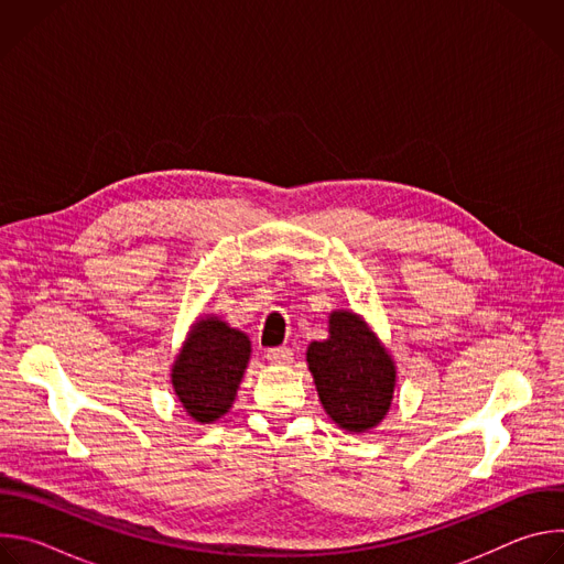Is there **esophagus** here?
Returning <instances> with one entry per match:
<instances>
[{
	"label": "esophagus",
	"mask_w": 564,
	"mask_h": 564,
	"mask_svg": "<svg viewBox=\"0 0 564 564\" xmlns=\"http://www.w3.org/2000/svg\"><path fill=\"white\" fill-rule=\"evenodd\" d=\"M268 359L272 361V364H276V366H288V364H292V350L290 348H270L268 350Z\"/></svg>",
	"instance_id": "1"
}]
</instances>
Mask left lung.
Returning <instances> with one entry per match:
<instances>
[{
  "label": "left lung",
  "instance_id": "obj_1",
  "mask_svg": "<svg viewBox=\"0 0 564 564\" xmlns=\"http://www.w3.org/2000/svg\"><path fill=\"white\" fill-rule=\"evenodd\" d=\"M326 415L348 433H368L390 413L397 366L368 321L352 310H333L328 339L305 350Z\"/></svg>",
  "mask_w": 564,
  "mask_h": 564
}]
</instances>
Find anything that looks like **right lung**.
Wrapping results in <instances>:
<instances>
[{"label": "right lung", "mask_w": 564, "mask_h": 564, "mask_svg": "<svg viewBox=\"0 0 564 564\" xmlns=\"http://www.w3.org/2000/svg\"><path fill=\"white\" fill-rule=\"evenodd\" d=\"M252 357L250 337L216 314H200L172 364V388L185 413L214 424L229 413Z\"/></svg>", "instance_id": "add662e5"}]
</instances>
